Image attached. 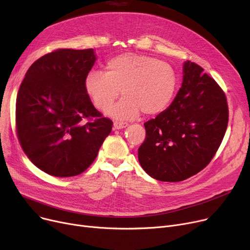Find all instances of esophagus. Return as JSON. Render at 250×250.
<instances>
[{"mask_svg": "<svg viewBox=\"0 0 250 250\" xmlns=\"http://www.w3.org/2000/svg\"><path fill=\"white\" fill-rule=\"evenodd\" d=\"M128 125L127 123H121V122H115L113 124V128L114 129H122V128H125Z\"/></svg>", "mask_w": 250, "mask_h": 250, "instance_id": "esophagus-1", "label": "esophagus"}]
</instances>
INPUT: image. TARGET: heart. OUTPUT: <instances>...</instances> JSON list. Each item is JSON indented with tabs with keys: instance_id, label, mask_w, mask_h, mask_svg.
<instances>
[{
	"instance_id": "1",
	"label": "heart",
	"mask_w": 250,
	"mask_h": 250,
	"mask_svg": "<svg viewBox=\"0 0 250 250\" xmlns=\"http://www.w3.org/2000/svg\"><path fill=\"white\" fill-rule=\"evenodd\" d=\"M87 95L100 110L117 120H132L142 111L155 115L164 111L173 99L177 76L171 64L151 56L126 52L108 60L104 73L91 71L84 80Z\"/></svg>"
}]
</instances>
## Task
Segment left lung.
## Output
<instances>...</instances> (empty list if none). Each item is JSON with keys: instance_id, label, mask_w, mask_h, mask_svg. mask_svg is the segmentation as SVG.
<instances>
[{"instance_id": "obj_1", "label": "left lung", "mask_w": 250, "mask_h": 250, "mask_svg": "<svg viewBox=\"0 0 250 250\" xmlns=\"http://www.w3.org/2000/svg\"><path fill=\"white\" fill-rule=\"evenodd\" d=\"M199 64L183 63L182 85L170 106L144 124L139 162L153 178L177 182L203 170L215 156L228 125L224 92Z\"/></svg>"}]
</instances>
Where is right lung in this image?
<instances>
[{
    "mask_svg": "<svg viewBox=\"0 0 250 250\" xmlns=\"http://www.w3.org/2000/svg\"><path fill=\"white\" fill-rule=\"evenodd\" d=\"M93 48H62L35 61L16 99V129L30 161L57 177L81 174L93 163L112 122L93 106L84 88Z\"/></svg>",
    "mask_w": 250,
    "mask_h": 250,
    "instance_id": "1",
    "label": "right lung"
}]
</instances>
